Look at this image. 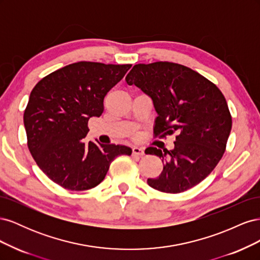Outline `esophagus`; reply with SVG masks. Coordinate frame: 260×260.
I'll use <instances>...</instances> for the list:
<instances>
[{
    "label": "esophagus",
    "mask_w": 260,
    "mask_h": 260,
    "mask_svg": "<svg viewBox=\"0 0 260 260\" xmlns=\"http://www.w3.org/2000/svg\"><path fill=\"white\" fill-rule=\"evenodd\" d=\"M132 154L133 155H138V156H143L144 155V151L142 147H138V146H135L132 148Z\"/></svg>",
    "instance_id": "obj_1"
}]
</instances>
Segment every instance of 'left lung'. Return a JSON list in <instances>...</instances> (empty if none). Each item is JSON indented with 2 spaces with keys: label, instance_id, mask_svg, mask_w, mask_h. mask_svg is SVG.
<instances>
[{
  "label": "left lung",
  "instance_id": "1",
  "mask_svg": "<svg viewBox=\"0 0 260 260\" xmlns=\"http://www.w3.org/2000/svg\"><path fill=\"white\" fill-rule=\"evenodd\" d=\"M153 100L156 137L177 132L171 151L149 146L146 154L162 158L159 177L147 183L164 193H181L215 169L232 128L226 101L217 85L186 66L169 61L133 66L125 77Z\"/></svg>",
  "mask_w": 260,
  "mask_h": 260
}]
</instances>
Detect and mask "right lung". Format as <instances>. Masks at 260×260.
<instances>
[{"mask_svg": "<svg viewBox=\"0 0 260 260\" xmlns=\"http://www.w3.org/2000/svg\"><path fill=\"white\" fill-rule=\"evenodd\" d=\"M131 68L78 61L39 81L23 113L28 148L44 174L70 191L89 190L104 180L124 145L85 142L91 117L104 111V98Z\"/></svg>", "mask_w": 260, "mask_h": 260, "instance_id": "add662e5", "label": "right lung"}]
</instances>
